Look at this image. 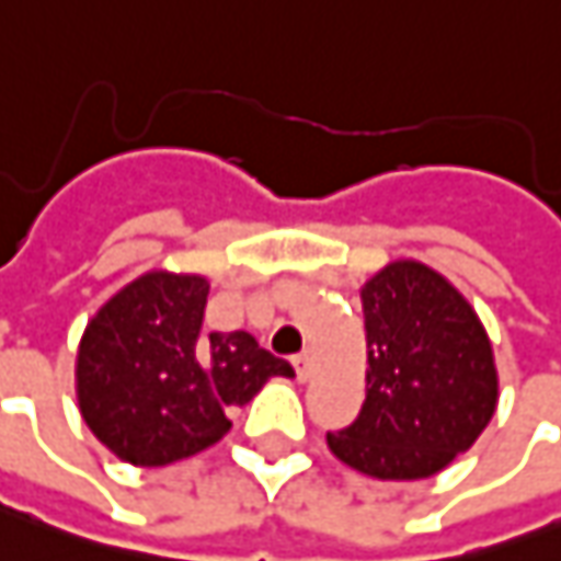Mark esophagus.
Segmentation results:
<instances>
[{
    "label": "esophagus",
    "instance_id": "34e87169",
    "mask_svg": "<svg viewBox=\"0 0 561 561\" xmlns=\"http://www.w3.org/2000/svg\"><path fill=\"white\" fill-rule=\"evenodd\" d=\"M290 362H293V368H296V377H299V380H306V377L312 375V353H309V350L296 353Z\"/></svg>",
    "mask_w": 561,
    "mask_h": 561
}]
</instances>
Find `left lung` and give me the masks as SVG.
Masks as SVG:
<instances>
[{"label": "left lung", "mask_w": 561, "mask_h": 561, "mask_svg": "<svg viewBox=\"0 0 561 561\" xmlns=\"http://www.w3.org/2000/svg\"><path fill=\"white\" fill-rule=\"evenodd\" d=\"M368 390L358 419L328 434L336 459L380 481H419L465 453L496 409V368L462 293L419 262L362 287Z\"/></svg>", "instance_id": "1"}]
</instances>
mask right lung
<instances>
[{"label": "right lung", "mask_w": 561, "mask_h": 561, "mask_svg": "<svg viewBox=\"0 0 561 561\" xmlns=\"http://www.w3.org/2000/svg\"><path fill=\"white\" fill-rule=\"evenodd\" d=\"M208 280L152 271L112 296L87 324L77 353V399L90 431L130 465H171L230 431L290 362L247 331H203Z\"/></svg>", "instance_id": "right-lung-1"}]
</instances>
